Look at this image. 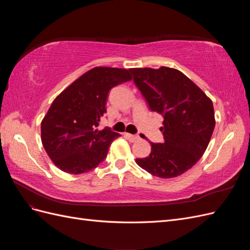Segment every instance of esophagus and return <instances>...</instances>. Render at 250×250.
Wrapping results in <instances>:
<instances>
[{
    "label": "esophagus",
    "instance_id": "1",
    "mask_svg": "<svg viewBox=\"0 0 250 250\" xmlns=\"http://www.w3.org/2000/svg\"><path fill=\"white\" fill-rule=\"evenodd\" d=\"M126 137L129 139L131 142H135L140 139L139 135H135V134H130V133H126Z\"/></svg>",
    "mask_w": 250,
    "mask_h": 250
}]
</instances>
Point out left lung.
I'll use <instances>...</instances> for the list:
<instances>
[{"label":"left lung","mask_w":250,"mask_h":250,"mask_svg":"<svg viewBox=\"0 0 250 250\" xmlns=\"http://www.w3.org/2000/svg\"><path fill=\"white\" fill-rule=\"evenodd\" d=\"M133 81L152 111L164 116L163 144H151V152L137 158L140 167L161 178L181 175L207 150L215 128L213 102L184 73L168 66L129 69Z\"/></svg>","instance_id":"obj_1"}]
</instances>
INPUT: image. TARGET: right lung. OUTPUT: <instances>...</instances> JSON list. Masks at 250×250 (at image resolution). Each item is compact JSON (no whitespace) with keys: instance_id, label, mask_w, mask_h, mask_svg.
Listing matches in <instances>:
<instances>
[{"instance_id":"add662e5","label":"right lung","mask_w":250,"mask_h":250,"mask_svg":"<svg viewBox=\"0 0 250 250\" xmlns=\"http://www.w3.org/2000/svg\"><path fill=\"white\" fill-rule=\"evenodd\" d=\"M131 79L129 70L96 66L55 98L42 121L41 133L42 146L58 169L78 175L104 161L120 134L97 127L106 112L109 90Z\"/></svg>"}]
</instances>
